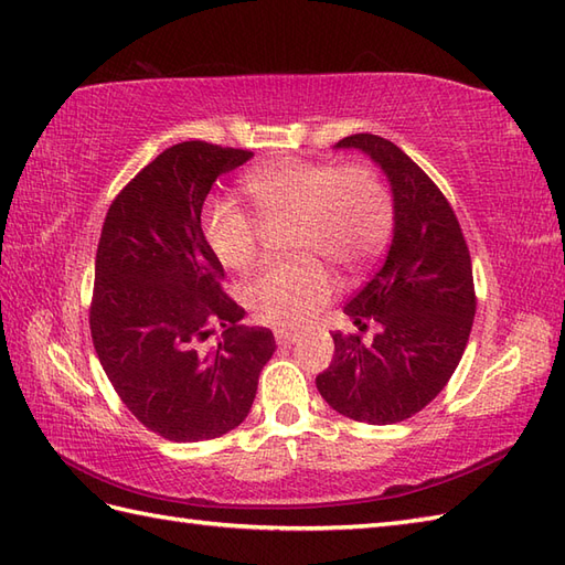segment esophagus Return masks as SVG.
Masks as SVG:
<instances>
[{
	"label": "esophagus",
	"mask_w": 565,
	"mask_h": 565,
	"mask_svg": "<svg viewBox=\"0 0 565 565\" xmlns=\"http://www.w3.org/2000/svg\"><path fill=\"white\" fill-rule=\"evenodd\" d=\"M275 341H278V345H282V348H287V345H292V343H297L299 341V333H295V331H275Z\"/></svg>",
	"instance_id": "1"
}]
</instances>
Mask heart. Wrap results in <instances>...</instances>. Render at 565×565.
Listing matches in <instances>:
<instances>
[{"mask_svg":"<svg viewBox=\"0 0 565 565\" xmlns=\"http://www.w3.org/2000/svg\"><path fill=\"white\" fill-rule=\"evenodd\" d=\"M246 193L258 217L217 200L205 212V236L224 266L246 270L266 232L292 224L287 250L299 258L270 263L242 292L254 319L275 329H299L329 302L333 278L321 259L350 275L365 270L394 227L392 191L370 164L280 159L250 173Z\"/></svg>","mask_w":565,"mask_h":565,"instance_id":"obj_1","label":"heart"}]
</instances>
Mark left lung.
Masks as SVG:
<instances>
[{"mask_svg": "<svg viewBox=\"0 0 565 565\" xmlns=\"http://www.w3.org/2000/svg\"><path fill=\"white\" fill-rule=\"evenodd\" d=\"M335 147L362 149L386 173L394 239L345 305L358 331L331 333L333 360L317 388L348 418L392 425L428 406L459 365L476 315L471 256L449 200L404 149L370 132ZM370 324L375 335L365 342Z\"/></svg>", "mask_w": 565, "mask_h": 565, "instance_id": "8db88e82", "label": "left lung"}]
</instances>
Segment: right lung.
I'll use <instances>...</instances> for the list:
<instances>
[{"instance_id":"obj_1","label":"right lung","mask_w":565,"mask_h":565,"mask_svg":"<svg viewBox=\"0 0 565 565\" xmlns=\"http://www.w3.org/2000/svg\"><path fill=\"white\" fill-rule=\"evenodd\" d=\"M250 157L203 140L164 149L113 198L98 239L96 355L132 416L173 443L234 430L275 353L268 329L239 323L246 311L224 292V268L200 227L212 183Z\"/></svg>"}]
</instances>
